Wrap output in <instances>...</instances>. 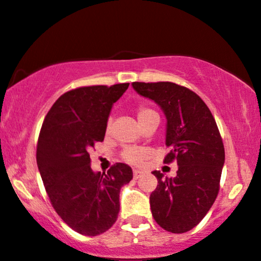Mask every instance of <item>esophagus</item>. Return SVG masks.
I'll return each instance as SVG.
<instances>
[{"label": "esophagus", "mask_w": 261, "mask_h": 261, "mask_svg": "<svg viewBox=\"0 0 261 261\" xmlns=\"http://www.w3.org/2000/svg\"><path fill=\"white\" fill-rule=\"evenodd\" d=\"M141 174H142V172H140V170H134V179H139Z\"/></svg>", "instance_id": "34e87169"}]
</instances>
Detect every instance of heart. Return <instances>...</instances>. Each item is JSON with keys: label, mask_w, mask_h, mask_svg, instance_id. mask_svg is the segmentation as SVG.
Segmentation results:
<instances>
[{"label": "heart", "mask_w": 261, "mask_h": 261, "mask_svg": "<svg viewBox=\"0 0 261 261\" xmlns=\"http://www.w3.org/2000/svg\"><path fill=\"white\" fill-rule=\"evenodd\" d=\"M136 116H137V120L142 126L143 124H146L149 119L154 118V116H158L157 113L154 112L153 109L147 106H140L137 108L136 110ZM110 128H112V125L110 122H108L107 125V134L110 133ZM122 160L125 162H127L128 164H133V166H140L142 164V162L145 161L146 155H147V152L145 149H141V148H136V147H128L126 149H124L122 152Z\"/></svg>", "instance_id": "heart-1"}]
</instances>
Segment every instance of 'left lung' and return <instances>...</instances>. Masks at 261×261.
Here are the masks:
<instances>
[{
	"label": "left lung",
	"instance_id": "1",
	"mask_svg": "<svg viewBox=\"0 0 261 261\" xmlns=\"http://www.w3.org/2000/svg\"><path fill=\"white\" fill-rule=\"evenodd\" d=\"M134 89L154 100L167 118L164 163H178L175 178L152 172L158 180L149 196L152 216L162 228L185 233L197 226L220 190L224 147L207 106L195 92L173 82H134Z\"/></svg>",
	"mask_w": 261,
	"mask_h": 261
}]
</instances>
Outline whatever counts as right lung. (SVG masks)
I'll list each match as a JSON object with an SVG mask.
<instances>
[{
    "instance_id": "right-lung-1",
    "label": "right lung",
    "mask_w": 261,
    "mask_h": 261,
    "mask_svg": "<svg viewBox=\"0 0 261 261\" xmlns=\"http://www.w3.org/2000/svg\"><path fill=\"white\" fill-rule=\"evenodd\" d=\"M127 87L89 86L64 93L39 134L37 163L45 190L62 221L80 234H101L115 223L120 189L133 179V169L124 163L94 173L89 157L104 140L113 104Z\"/></svg>"
}]
</instances>
